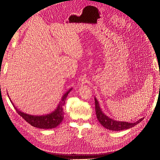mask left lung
<instances>
[{"label": "left lung", "instance_id": "left-lung-1", "mask_svg": "<svg viewBox=\"0 0 160 160\" xmlns=\"http://www.w3.org/2000/svg\"><path fill=\"white\" fill-rule=\"evenodd\" d=\"M95 112L97 118L99 120V123L101 125L109 130L112 131H121L123 129H128L134 127L139 123H140L143 119V118L138 120L135 123H128L125 122H119V121H116L113 119L109 118L108 116L106 115L103 111L101 110L99 103L98 99L95 97Z\"/></svg>", "mask_w": 160, "mask_h": 160}]
</instances>
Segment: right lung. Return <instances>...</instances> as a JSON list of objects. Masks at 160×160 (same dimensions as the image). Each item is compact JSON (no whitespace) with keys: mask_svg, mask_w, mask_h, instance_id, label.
I'll return each mask as SVG.
<instances>
[{"mask_svg":"<svg viewBox=\"0 0 160 160\" xmlns=\"http://www.w3.org/2000/svg\"><path fill=\"white\" fill-rule=\"evenodd\" d=\"M72 88L69 89L66 93L62 95L59 103L58 104L57 108L53 111L52 112L42 115H32L30 114H27L23 113L19 109H18L16 106L14 105L11 100V98H9L8 94V97L10 99L11 102L12 103L13 107L17 111V112L18 115H20L21 117L25 119L27 122L31 124L32 126L35 127L39 129H52L57 127L63 120L64 118V112H63V106L65 103V100L67 95L70 93Z\"/></svg>","mask_w":160,"mask_h":160,"instance_id":"add662e5","label":"right lung"}]
</instances>
